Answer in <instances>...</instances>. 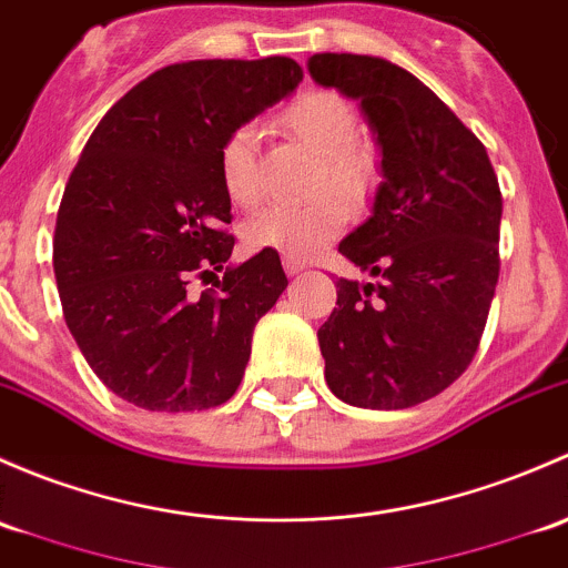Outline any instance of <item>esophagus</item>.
Instances as JSON below:
<instances>
[{"label":"esophagus","mask_w":568,"mask_h":568,"mask_svg":"<svg viewBox=\"0 0 568 568\" xmlns=\"http://www.w3.org/2000/svg\"><path fill=\"white\" fill-rule=\"evenodd\" d=\"M303 262L301 260H295V256H284V271H286V276H297V273L303 271Z\"/></svg>","instance_id":"34e87169"}]
</instances>
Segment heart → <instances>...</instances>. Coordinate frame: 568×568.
I'll return each instance as SVG.
<instances>
[{
    "label": "heart",
    "instance_id": "b5f03b06",
    "mask_svg": "<svg viewBox=\"0 0 568 568\" xmlns=\"http://www.w3.org/2000/svg\"><path fill=\"white\" fill-rule=\"evenodd\" d=\"M292 139L320 155L314 189L325 191L308 204H265L245 219L241 235L251 251H282L284 256H312L347 224V202L358 204L377 183V153L358 133V111L333 90H308L278 116ZM260 128L243 122L219 150L221 185L241 207L262 196ZM334 191L331 192L329 189Z\"/></svg>",
    "mask_w": 568,
    "mask_h": 568
}]
</instances>
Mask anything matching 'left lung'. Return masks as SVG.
Here are the masks:
<instances>
[{
  "label": "left lung",
  "instance_id": "obj_1",
  "mask_svg": "<svg viewBox=\"0 0 568 568\" xmlns=\"http://www.w3.org/2000/svg\"><path fill=\"white\" fill-rule=\"evenodd\" d=\"M314 81L358 98L383 150L372 215L338 251L374 276L336 282L317 331L327 388L405 410L470 366L500 273L503 196L487 148L435 92L379 57L314 54Z\"/></svg>",
  "mask_w": 568,
  "mask_h": 568
}]
</instances>
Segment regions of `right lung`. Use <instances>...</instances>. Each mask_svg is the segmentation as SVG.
Wrapping results in <instances>:
<instances>
[{
    "label": "right lung",
    "instance_id": "obj_1",
    "mask_svg": "<svg viewBox=\"0 0 568 568\" xmlns=\"http://www.w3.org/2000/svg\"><path fill=\"white\" fill-rule=\"evenodd\" d=\"M301 79L290 57L155 70L106 111L70 172L54 230L62 314L92 372L131 405L207 410L241 385L251 333L286 276L271 248L226 267L235 235L219 150ZM196 277L214 286L194 296Z\"/></svg>",
    "mask_w": 568,
    "mask_h": 568
}]
</instances>
